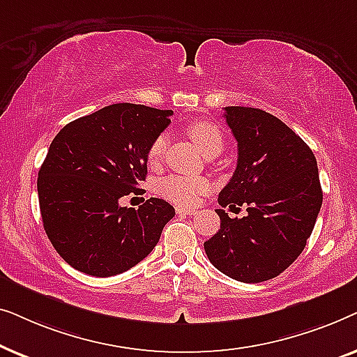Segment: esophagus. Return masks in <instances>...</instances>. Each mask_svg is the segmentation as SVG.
Instances as JSON below:
<instances>
[{
    "instance_id": "esophagus-1",
    "label": "esophagus",
    "mask_w": 357,
    "mask_h": 357,
    "mask_svg": "<svg viewBox=\"0 0 357 357\" xmlns=\"http://www.w3.org/2000/svg\"><path fill=\"white\" fill-rule=\"evenodd\" d=\"M177 214H182V216H190V214H195V209L192 208H183V206H177L175 208Z\"/></svg>"
}]
</instances>
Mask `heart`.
Instances as JSON below:
<instances>
[{
  "label": "heart",
  "instance_id": "obj_1",
  "mask_svg": "<svg viewBox=\"0 0 357 357\" xmlns=\"http://www.w3.org/2000/svg\"><path fill=\"white\" fill-rule=\"evenodd\" d=\"M187 133L204 154H211L214 151H221L222 135L219 128L211 121L195 120L187 125ZM169 138L162 133L149 146L148 159L151 164H159L164 159L167 149ZM209 188L208 180L202 177H187V175H169L160 182V193L170 202L190 206L199 199V197Z\"/></svg>",
  "mask_w": 357,
  "mask_h": 357
}]
</instances>
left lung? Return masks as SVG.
<instances>
[{"mask_svg":"<svg viewBox=\"0 0 357 357\" xmlns=\"http://www.w3.org/2000/svg\"><path fill=\"white\" fill-rule=\"evenodd\" d=\"M238 158L219 193L222 208L247 206V216L216 209L221 229L204 242L209 261L241 282L276 278L304 250L321 208L319 167L312 149L275 115L226 107Z\"/></svg>","mask_w":357,"mask_h":357,"instance_id":"left-lung-1","label":"left lung"}]
</instances>
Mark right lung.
Returning <instances> with one entry per match:
<instances>
[{"label":"right lung","instance_id":"1","mask_svg":"<svg viewBox=\"0 0 357 357\" xmlns=\"http://www.w3.org/2000/svg\"><path fill=\"white\" fill-rule=\"evenodd\" d=\"M172 114L114 104L63 126L52 141L38 170V203L52 245L75 270L120 275L158 245L172 204L149 198L135 209L120 206V198L139 190L149 146Z\"/></svg>","mask_w":357,"mask_h":357}]
</instances>
